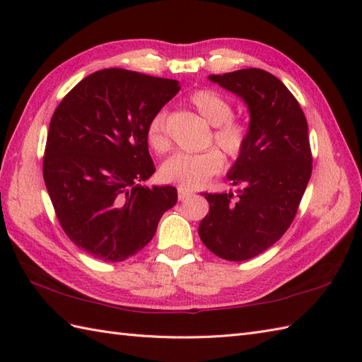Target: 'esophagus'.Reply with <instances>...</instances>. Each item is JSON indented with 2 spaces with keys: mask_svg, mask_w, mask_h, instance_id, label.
Here are the masks:
<instances>
[{
  "mask_svg": "<svg viewBox=\"0 0 362 362\" xmlns=\"http://www.w3.org/2000/svg\"><path fill=\"white\" fill-rule=\"evenodd\" d=\"M179 201H185V199H188L189 196H193L194 194V191L193 189H189V188H183V187H179Z\"/></svg>",
  "mask_w": 362,
  "mask_h": 362,
  "instance_id": "esophagus-1",
  "label": "esophagus"
}]
</instances>
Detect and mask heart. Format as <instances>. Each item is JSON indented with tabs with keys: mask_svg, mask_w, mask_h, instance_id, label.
Listing matches in <instances>:
<instances>
[{
	"mask_svg": "<svg viewBox=\"0 0 362 362\" xmlns=\"http://www.w3.org/2000/svg\"><path fill=\"white\" fill-rule=\"evenodd\" d=\"M189 104L199 115L214 126L213 141L226 156L236 158L245 149L249 141V127L243 121L233 118V107L227 98L214 90L202 88L189 95ZM146 138L151 149L163 153L169 149V136L166 130V112H157L148 122ZM224 158L216 149L199 153H175L160 168L161 179L177 183L183 188H197L221 173Z\"/></svg>",
	"mask_w": 362,
	"mask_h": 362,
	"instance_id": "1",
	"label": "heart"
}]
</instances>
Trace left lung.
Masks as SVG:
<instances>
[{
  "instance_id": "8db88e82",
  "label": "left lung",
  "mask_w": 362,
  "mask_h": 362,
  "mask_svg": "<svg viewBox=\"0 0 362 362\" xmlns=\"http://www.w3.org/2000/svg\"><path fill=\"white\" fill-rule=\"evenodd\" d=\"M209 79L240 96L250 113L249 141L227 179L235 194L205 193L210 211L199 236L214 255L244 261L280 240L308 185L313 157L308 122L297 99L274 74L245 68Z\"/></svg>"
}]
</instances>
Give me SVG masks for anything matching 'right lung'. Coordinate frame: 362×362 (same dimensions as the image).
<instances>
[{"instance_id": "obj_1", "label": "right lung", "mask_w": 362, "mask_h": 362, "mask_svg": "<svg viewBox=\"0 0 362 362\" xmlns=\"http://www.w3.org/2000/svg\"><path fill=\"white\" fill-rule=\"evenodd\" d=\"M179 82L122 68L87 76L54 112L43 179L70 240L103 261H124L148 244L177 202L174 187H146L156 173L149 119Z\"/></svg>"}]
</instances>
